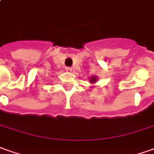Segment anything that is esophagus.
<instances>
[{
    "label": "esophagus",
    "mask_w": 154,
    "mask_h": 154,
    "mask_svg": "<svg viewBox=\"0 0 154 154\" xmlns=\"http://www.w3.org/2000/svg\"><path fill=\"white\" fill-rule=\"evenodd\" d=\"M65 70H66L67 72H69V73H70V72H72V68H71V67H66V68H65Z\"/></svg>",
    "instance_id": "esophagus-1"
}]
</instances>
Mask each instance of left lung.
Segmentation results:
<instances>
[{
	"instance_id": "obj_1",
	"label": "left lung",
	"mask_w": 154,
	"mask_h": 154,
	"mask_svg": "<svg viewBox=\"0 0 154 154\" xmlns=\"http://www.w3.org/2000/svg\"><path fill=\"white\" fill-rule=\"evenodd\" d=\"M95 79H96V78H95V77H93V78L91 79V81L92 82V83H94V82L95 81Z\"/></svg>"
}]
</instances>
